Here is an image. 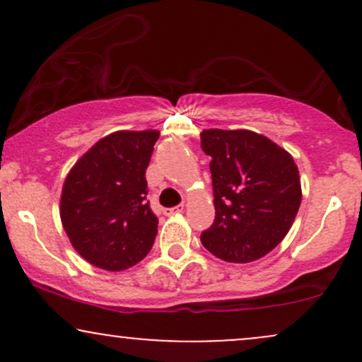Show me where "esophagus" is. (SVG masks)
Returning a JSON list of instances; mask_svg holds the SVG:
<instances>
[{"instance_id":"obj_1","label":"esophagus","mask_w":362,"mask_h":362,"mask_svg":"<svg viewBox=\"0 0 362 362\" xmlns=\"http://www.w3.org/2000/svg\"><path fill=\"white\" fill-rule=\"evenodd\" d=\"M163 213L167 214V216H173V214L184 213V204H178V206H175V207H170V209H165Z\"/></svg>"}]
</instances>
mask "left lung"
Returning <instances> with one entry per match:
<instances>
[{
	"instance_id": "left-lung-1",
	"label": "left lung",
	"mask_w": 362,
	"mask_h": 362,
	"mask_svg": "<svg viewBox=\"0 0 362 362\" xmlns=\"http://www.w3.org/2000/svg\"><path fill=\"white\" fill-rule=\"evenodd\" d=\"M201 148L211 156L216 218L201 242L213 255L247 264L288 235L301 204L293 156L252 131L207 129Z\"/></svg>"
}]
</instances>
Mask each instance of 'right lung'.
Returning <instances> with one entry per match:
<instances>
[{
    "instance_id": "add662e5",
    "label": "right lung",
    "mask_w": 362,
    "mask_h": 362,
    "mask_svg": "<svg viewBox=\"0 0 362 362\" xmlns=\"http://www.w3.org/2000/svg\"><path fill=\"white\" fill-rule=\"evenodd\" d=\"M160 132H112L66 177L61 221L83 259L124 271L151 250L158 218L149 207L146 168Z\"/></svg>"
}]
</instances>
